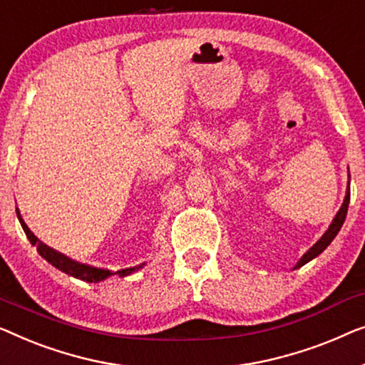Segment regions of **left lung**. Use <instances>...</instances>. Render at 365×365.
<instances>
[{
	"mask_svg": "<svg viewBox=\"0 0 365 365\" xmlns=\"http://www.w3.org/2000/svg\"><path fill=\"white\" fill-rule=\"evenodd\" d=\"M349 202H351V175H349V182H347V188H346V197H344V202L341 205V208H339V212L336 213L334 220H332L329 228L326 230V233L321 236L319 240L316 241L314 245L311 246L309 250L306 251L304 255L301 256V259L297 261V263L294 264V268L292 269H297L301 268V266H304L306 263H309L311 259H314L319 256L322 251H324L327 246L331 245V241L336 238V235L339 233V230H341V227L344 225V220H346V215H347V208H349Z\"/></svg>",
	"mask_w": 365,
	"mask_h": 365,
	"instance_id": "1",
	"label": "left lung"
}]
</instances>
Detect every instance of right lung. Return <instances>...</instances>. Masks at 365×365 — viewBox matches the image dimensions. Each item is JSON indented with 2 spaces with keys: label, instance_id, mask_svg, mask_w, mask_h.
<instances>
[{
  "label": "right lung",
  "instance_id": "obj_1",
  "mask_svg": "<svg viewBox=\"0 0 365 365\" xmlns=\"http://www.w3.org/2000/svg\"><path fill=\"white\" fill-rule=\"evenodd\" d=\"M16 215H18L19 223H21V227L24 230V233H26V236H28L29 243L33 245V246H36L38 253L43 256V258L48 261L49 264H53L54 268H58L59 271H63V273H66V274L73 276V278L87 281V283H99V281H104V279L110 278V276H114V274H119L120 278H124V276H129V274H133V273H137L138 269H142L143 266L147 264V263H140V264L130 266V268H125V269L110 271V269L94 268V266H89V264H84V263H78V261L71 259L66 255L59 253V251L49 248V246H46L44 243H41V241L34 236V233L28 228V225L24 223V220H23L21 213H19L18 208H16Z\"/></svg>",
  "mask_w": 365,
  "mask_h": 365
}]
</instances>
